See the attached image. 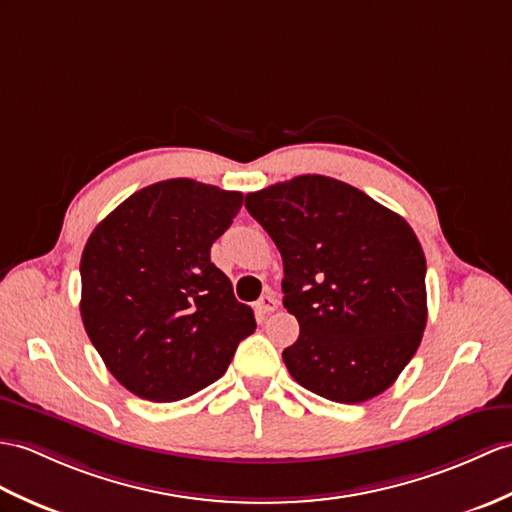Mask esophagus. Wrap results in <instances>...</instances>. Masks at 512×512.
I'll use <instances>...</instances> for the list:
<instances>
[{
  "instance_id": "esophagus-1",
  "label": "esophagus",
  "mask_w": 512,
  "mask_h": 512,
  "mask_svg": "<svg viewBox=\"0 0 512 512\" xmlns=\"http://www.w3.org/2000/svg\"><path fill=\"white\" fill-rule=\"evenodd\" d=\"M277 307H279L277 296H275V294H264V296H261V299L257 301L255 310H257V314H259V316H268V314L275 312Z\"/></svg>"
}]
</instances>
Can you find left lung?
Listing matches in <instances>:
<instances>
[{
	"label": "left lung",
	"mask_w": 512,
	"mask_h": 512,
	"mask_svg": "<svg viewBox=\"0 0 512 512\" xmlns=\"http://www.w3.org/2000/svg\"><path fill=\"white\" fill-rule=\"evenodd\" d=\"M246 209L283 259V307L301 327L283 351L290 375L338 403L395 384L427 323L425 255L410 224L320 174L246 194Z\"/></svg>",
	"instance_id": "left-lung-1"
}]
</instances>
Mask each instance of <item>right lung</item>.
I'll return each instance as SVG.
<instances>
[{"label": "right lung", "instance_id": "right-lung-1", "mask_svg": "<svg viewBox=\"0 0 512 512\" xmlns=\"http://www.w3.org/2000/svg\"><path fill=\"white\" fill-rule=\"evenodd\" d=\"M244 194L192 178L139 189L93 229L80 259V316L111 375L148 401L213 384L255 331L211 244Z\"/></svg>", "mask_w": 512, "mask_h": 512}]
</instances>
